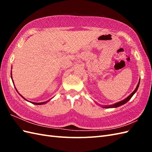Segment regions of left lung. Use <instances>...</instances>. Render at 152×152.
Here are the masks:
<instances>
[{
	"label": "left lung",
	"mask_w": 152,
	"mask_h": 152,
	"mask_svg": "<svg viewBox=\"0 0 152 152\" xmlns=\"http://www.w3.org/2000/svg\"><path fill=\"white\" fill-rule=\"evenodd\" d=\"M140 81V80H139V82H138V85H137V86L136 89H134V91L133 93H132L129 96H128L127 98L125 99L124 100H123V101H120V102H117V103H115V104H112V105H109V106H104V107H103V108H117V107H119V106H121V105H123V104H125L126 102H128L129 101V100L131 99L132 96H133V95L134 94V93L137 92V89H138V87H139Z\"/></svg>",
	"instance_id": "obj_1"
}]
</instances>
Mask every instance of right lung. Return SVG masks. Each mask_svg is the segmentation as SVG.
<instances>
[{
    "label": "right lung",
    "instance_id": "1",
    "mask_svg": "<svg viewBox=\"0 0 152 152\" xmlns=\"http://www.w3.org/2000/svg\"><path fill=\"white\" fill-rule=\"evenodd\" d=\"M11 75H12V74H11ZM16 91H17V90H16ZM19 95H20V94H19ZM22 96V97L25 100H26V99H25L24 97H23V96ZM26 101H27V100H26ZM31 103H32V104H37V105H41V104H45V103H46L47 102V101L46 102H31Z\"/></svg>",
    "mask_w": 152,
    "mask_h": 152
}]
</instances>
